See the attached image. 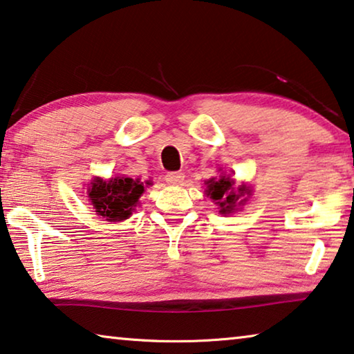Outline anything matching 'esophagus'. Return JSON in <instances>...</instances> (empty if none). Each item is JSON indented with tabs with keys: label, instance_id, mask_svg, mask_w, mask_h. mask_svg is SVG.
Returning <instances> with one entry per match:
<instances>
[{
	"label": "esophagus",
	"instance_id": "obj_1",
	"mask_svg": "<svg viewBox=\"0 0 354 354\" xmlns=\"http://www.w3.org/2000/svg\"><path fill=\"white\" fill-rule=\"evenodd\" d=\"M185 176L182 172H167L166 174V182L169 185H180L183 182Z\"/></svg>",
	"mask_w": 354,
	"mask_h": 354
}]
</instances>
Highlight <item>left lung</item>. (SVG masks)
Returning <instances> with one entry per match:
<instances>
[{
    "mask_svg": "<svg viewBox=\"0 0 354 354\" xmlns=\"http://www.w3.org/2000/svg\"><path fill=\"white\" fill-rule=\"evenodd\" d=\"M205 194L219 207L221 215H229L239 210L241 205L246 204L252 189L248 185L241 183L236 187L235 180L230 176H219V178H210L205 182Z\"/></svg>",
    "mask_w": 354,
    "mask_h": 354,
    "instance_id": "obj_1",
    "label": "left lung"
}]
</instances>
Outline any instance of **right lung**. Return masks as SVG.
I'll list each match as a JSON object with an SVG mask.
<instances>
[{
	"label": "right lung",
	"instance_id": "obj_1",
	"mask_svg": "<svg viewBox=\"0 0 354 354\" xmlns=\"http://www.w3.org/2000/svg\"><path fill=\"white\" fill-rule=\"evenodd\" d=\"M142 193V182L131 177H114L109 180L95 177L88 189L89 201L94 205L97 215L106 218V221L111 223L130 218Z\"/></svg>",
	"mask_w": 354,
	"mask_h": 354
}]
</instances>
